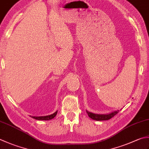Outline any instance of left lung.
Returning a JSON list of instances; mask_svg holds the SVG:
<instances>
[{
  "label": "left lung",
  "instance_id": "obj_1",
  "mask_svg": "<svg viewBox=\"0 0 149 149\" xmlns=\"http://www.w3.org/2000/svg\"><path fill=\"white\" fill-rule=\"evenodd\" d=\"M86 112L88 113L89 117L90 118H92V119H94V120L103 121V120H109V119L113 118V116L117 114V113L119 112V110L112 112L110 113H108V114H96V113L90 112L88 111H87V110H86Z\"/></svg>",
  "mask_w": 149,
  "mask_h": 149
}]
</instances>
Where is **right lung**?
I'll return each instance as SVG.
<instances>
[{
	"label": "right lung",
	"instance_id": "add662e5",
	"mask_svg": "<svg viewBox=\"0 0 149 149\" xmlns=\"http://www.w3.org/2000/svg\"><path fill=\"white\" fill-rule=\"evenodd\" d=\"M57 110L55 112H54L53 114L49 115V116H31V118L33 119H36L37 120H50V119H53L55 117V116L57 115Z\"/></svg>",
	"mask_w": 149,
	"mask_h": 149
}]
</instances>
